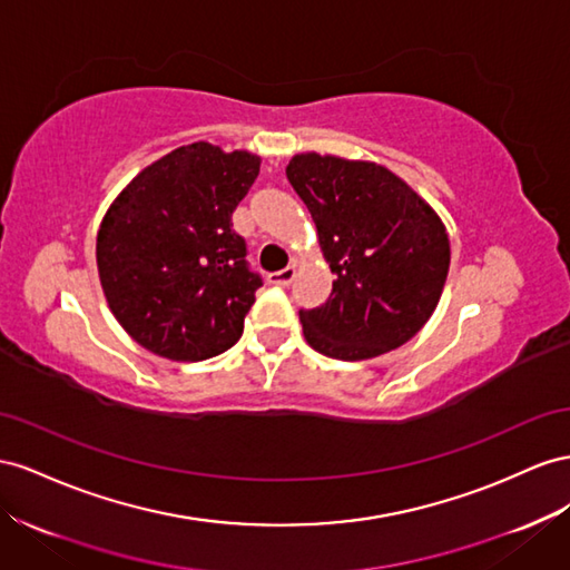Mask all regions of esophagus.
<instances>
[{
  "label": "esophagus",
  "instance_id": "esophagus-1",
  "mask_svg": "<svg viewBox=\"0 0 570 570\" xmlns=\"http://www.w3.org/2000/svg\"><path fill=\"white\" fill-rule=\"evenodd\" d=\"M295 275H297L295 266H287V268H283V271H275V273H271V275H268V283H271V285L287 287L292 281H295Z\"/></svg>",
  "mask_w": 570,
  "mask_h": 570
}]
</instances>
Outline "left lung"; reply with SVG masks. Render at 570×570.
Masks as SVG:
<instances>
[{
    "instance_id": "obj_1",
    "label": "left lung",
    "mask_w": 570,
    "mask_h": 570,
    "mask_svg": "<svg viewBox=\"0 0 570 570\" xmlns=\"http://www.w3.org/2000/svg\"><path fill=\"white\" fill-rule=\"evenodd\" d=\"M287 179L309 208L333 292L299 312L306 343L360 362L405 345L432 318L451 264L439 213L389 167L306 150Z\"/></svg>"
}]
</instances>
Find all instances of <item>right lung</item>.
Listing matches in <instances>:
<instances>
[{
  "label": "right lung",
  "mask_w": 570,
  "mask_h": 570,
  "mask_svg": "<svg viewBox=\"0 0 570 570\" xmlns=\"http://www.w3.org/2000/svg\"><path fill=\"white\" fill-rule=\"evenodd\" d=\"M261 158L196 141L146 165L107 208L96 239L107 306L129 337L175 362L233 347L261 278L233 210Z\"/></svg>",
  "instance_id": "obj_1"
}]
</instances>
